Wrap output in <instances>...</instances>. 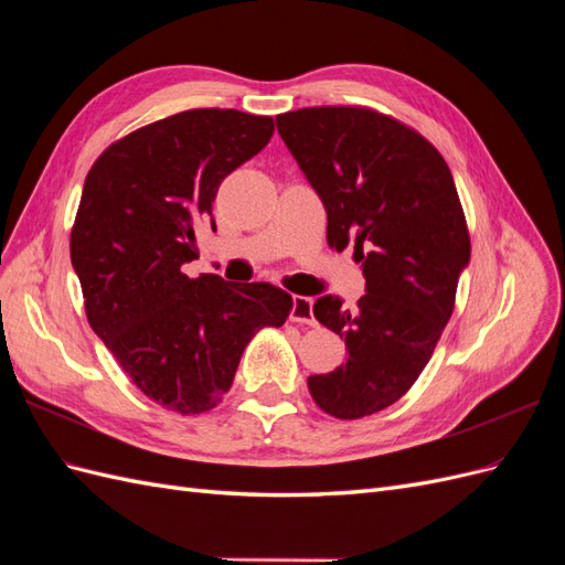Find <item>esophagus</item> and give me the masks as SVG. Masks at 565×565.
Listing matches in <instances>:
<instances>
[{
  "label": "esophagus",
  "mask_w": 565,
  "mask_h": 565,
  "mask_svg": "<svg viewBox=\"0 0 565 565\" xmlns=\"http://www.w3.org/2000/svg\"><path fill=\"white\" fill-rule=\"evenodd\" d=\"M289 318L295 322H306V324H316V316H313V299L309 297H292V311H289Z\"/></svg>",
  "instance_id": "34e87169"
}]
</instances>
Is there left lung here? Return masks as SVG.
Returning <instances> with one entry per match:
<instances>
[{
  "instance_id": "1",
  "label": "left lung",
  "mask_w": 565,
  "mask_h": 565,
  "mask_svg": "<svg viewBox=\"0 0 565 565\" xmlns=\"http://www.w3.org/2000/svg\"><path fill=\"white\" fill-rule=\"evenodd\" d=\"M278 134L328 212V243H353L365 295H324L313 316L344 337L347 363L311 374L324 413L361 419L405 396L455 309L471 243L450 167L398 119L351 106L276 117Z\"/></svg>"
}]
</instances>
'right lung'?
<instances>
[{
	"instance_id": "obj_1",
	"label": "right lung",
	"mask_w": 565,
	"mask_h": 565,
	"mask_svg": "<svg viewBox=\"0 0 565 565\" xmlns=\"http://www.w3.org/2000/svg\"><path fill=\"white\" fill-rule=\"evenodd\" d=\"M273 136V117L198 108L158 119L104 150L79 200L71 259L92 330L150 401L181 415L212 409L262 328H280L292 297L183 264L212 218L221 181Z\"/></svg>"
}]
</instances>
